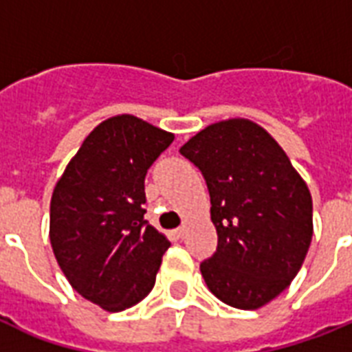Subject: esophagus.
Segmentation results:
<instances>
[{
	"label": "esophagus",
	"instance_id": "esophagus-1",
	"mask_svg": "<svg viewBox=\"0 0 352 352\" xmlns=\"http://www.w3.org/2000/svg\"><path fill=\"white\" fill-rule=\"evenodd\" d=\"M173 234H175L177 237H184V234H186V226H181V228H177V230H173Z\"/></svg>",
	"mask_w": 352,
	"mask_h": 352
}]
</instances>
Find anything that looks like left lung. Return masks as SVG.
<instances>
[{"instance_id": "left-lung-1", "label": "left lung", "mask_w": 352, "mask_h": 352, "mask_svg": "<svg viewBox=\"0 0 352 352\" xmlns=\"http://www.w3.org/2000/svg\"><path fill=\"white\" fill-rule=\"evenodd\" d=\"M210 192L217 250L201 263L210 292L256 311L300 272L312 241V197L283 148L248 118L215 122L181 149Z\"/></svg>"}]
</instances>
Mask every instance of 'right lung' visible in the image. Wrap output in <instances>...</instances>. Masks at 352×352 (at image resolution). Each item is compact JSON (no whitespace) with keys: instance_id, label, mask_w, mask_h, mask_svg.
Wrapping results in <instances>:
<instances>
[{"instance_id":"right-lung-1","label":"right lung","mask_w":352,"mask_h":352,"mask_svg":"<svg viewBox=\"0 0 352 352\" xmlns=\"http://www.w3.org/2000/svg\"><path fill=\"white\" fill-rule=\"evenodd\" d=\"M175 135L133 117L100 122L58 179L49 237L76 292L107 312L151 292L170 241L144 219V177Z\"/></svg>"}]
</instances>
